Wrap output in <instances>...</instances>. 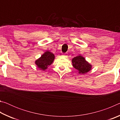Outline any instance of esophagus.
I'll list each match as a JSON object with an SVG mask.
<instances>
[{"label": "esophagus", "mask_w": 120, "mask_h": 120, "mask_svg": "<svg viewBox=\"0 0 120 120\" xmlns=\"http://www.w3.org/2000/svg\"><path fill=\"white\" fill-rule=\"evenodd\" d=\"M62 56H64V57H67V56H68V54L67 53H64L62 54Z\"/></svg>", "instance_id": "obj_1"}]
</instances>
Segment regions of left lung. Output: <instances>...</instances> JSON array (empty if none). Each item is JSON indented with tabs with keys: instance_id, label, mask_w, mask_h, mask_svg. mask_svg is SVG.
Returning <instances> with one entry per match:
<instances>
[{
	"instance_id": "left-lung-1",
	"label": "left lung",
	"mask_w": 120,
	"mask_h": 120,
	"mask_svg": "<svg viewBox=\"0 0 120 120\" xmlns=\"http://www.w3.org/2000/svg\"><path fill=\"white\" fill-rule=\"evenodd\" d=\"M72 66L78 70V74L84 75L89 72L92 68V65L87 61L84 56L81 55L75 56L72 59Z\"/></svg>"
}]
</instances>
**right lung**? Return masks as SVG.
I'll return each instance as SVG.
<instances>
[{
  "mask_svg": "<svg viewBox=\"0 0 120 120\" xmlns=\"http://www.w3.org/2000/svg\"><path fill=\"white\" fill-rule=\"evenodd\" d=\"M54 58L55 56L53 53L46 51L41 57L35 60V64L40 70H45L54 61Z\"/></svg>",
  "mask_w": 120,
  "mask_h": 120,
  "instance_id": "obj_1",
  "label": "right lung"
}]
</instances>
